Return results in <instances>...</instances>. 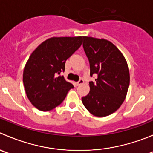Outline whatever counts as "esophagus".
I'll list each match as a JSON object with an SVG mask.
<instances>
[{
	"mask_svg": "<svg viewBox=\"0 0 153 153\" xmlns=\"http://www.w3.org/2000/svg\"><path fill=\"white\" fill-rule=\"evenodd\" d=\"M84 79H82V78H81V79L79 80V81H78V82H77V85L78 86H79V85H81V84H84Z\"/></svg>",
	"mask_w": 153,
	"mask_h": 153,
	"instance_id": "esophagus-1",
	"label": "esophagus"
}]
</instances>
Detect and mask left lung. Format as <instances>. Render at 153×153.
<instances>
[{
  "label": "left lung",
  "instance_id": "left-lung-1",
  "mask_svg": "<svg viewBox=\"0 0 153 153\" xmlns=\"http://www.w3.org/2000/svg\"><path fill=\"white\" fill-rule=\"evenodd\" d=\"M84 52L89 59L90 75H98L89 82V94L82 103L97 117L115 112L124 102L129 86V71L123 54L112 42L104 38L84 36Z\"/></svg>",
  "mask_w": 153,
  "mask_h": 153
}]
</instances>
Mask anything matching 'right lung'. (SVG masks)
I'll return each instance as SVG.
<instances>
[{
  "label": "right lung",
  "instance_id": "add662e5",
  "mask_svg": "<svg viewBox=\"0 0 153 153\" xmlns=\"http://www.w3.org/2000/svg\"><path fill=\"white\" fill-rule=\"evenodd\" d=\"M83 37H52L41 43L24 67L23 82L27 98L41 111L47 112L61 104L73 88L64 76L66 61L82 44Z\"/></svg>",
  "mask_w": 153,
  "mask_h": 153
}]
</instances>
